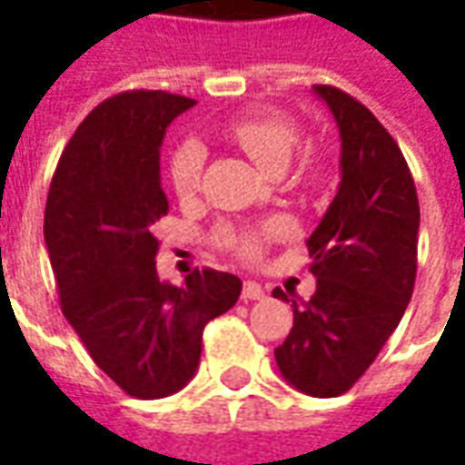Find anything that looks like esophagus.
Listing matches in <instances>:
<instances>
[{
	"instance_id": "obj_1",
	"label": "esophagus",
	"mask_w": 465,
	"mask_h": 465,
	"mask_svg": "<svg viewBox=\"0 0 465 465\" xmlns=\"http://www.w3.org/2000/svg\"><path fill=\"white\" fill-rule=\"evenodd\" d=\"M242 299H243V302H259V299H263L262 283H256V282H243V286H242Z\"/></svg>"
}]
</instances>
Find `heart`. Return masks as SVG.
Listing matches in <instances>:
<instances>
[{
  "mask_svg": "<svg viewBox=\"0 0 465 465\" xmlns=\"http://www.w3.org/2000/svg\"><path fill=\"white\" fill-rule=\"evenodd\" d=\"M226 136L269 173H282L289 166L293 152L299 146V139H302L296 122L282 112H262V114L236 119L233 124H229ZM203 159H206V152H203L202 143L193 142V139H186L172 152V156H169V183H172L173 193L179 199H192L193 193L199 192ZM323 173H326V166H323L322 159H316V156L303 159L302 176L306 182H322ZM282 232L283 222H279V219L262 223V226H232V223H226L216 232V243L223 252H232L233 256H239L243 262H253V259H259L263 242L272 236H279Z\"/></svg>",
  "mask_w": 465,
  "mask_h": 465,
  "instance_id": "heart-1",
  "label": "heart"
}]
</instances>
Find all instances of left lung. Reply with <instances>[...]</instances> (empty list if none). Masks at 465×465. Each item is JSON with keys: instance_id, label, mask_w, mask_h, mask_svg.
I'll return each instance as SVG.
<instances>
[{"instance_id": "8db88e82", "label": "left lung", "mask_w": 465, "mask_h": 465, "mask_svg": "<svg viewBox=\"0 0 465 465\" xmlns=\"http://www.w3.org/2000/svg\"><path fill=\"white\" fill-rule=\"evenodd\" d=\"M313 92L341 134V183L309 236L316 292L293 302V326L273 351L283 379L309 396H341L366 373L406 312L419 262V196L399 143L353 96ZM273 296L289 302L282 289Z\"/></svg>"}]
</instances>
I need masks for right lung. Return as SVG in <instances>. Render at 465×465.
Returning <instances> with one entry per match:
<instances>
[{"instance_id":"add662e5","label":"right lung","mask_w":465,"mask_h":465,"mask_svg":"<svg viewBox=\"0 0 465 465\" xmlns=\"http://www.w3.org/2000/svg\"><path fill=\"white\" fill-rule=\"evenodd\" d=\"M196 102L132 89L76 126L52 176L45 239L66 322L99 369L134 399L186 386L203 326L229 312L239 276L193 269L182 286L156 273V222L169 202L159 149L172 119Z\"/></svg>"}]
</instances>
